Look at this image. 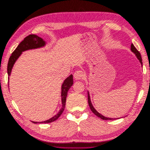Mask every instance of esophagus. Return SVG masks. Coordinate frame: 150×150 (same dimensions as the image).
Returning a JSON list of instances; mask_svg holds the SVG:
<instances>
[{"label":"esophagus","instance_id":"1","mask_svg":"<svg viewBox=\"0 0 150 150\" xmlns=\"http://www.w3.org/2000/svg\"><path fill=\"white\" fill-rule=\"evenodd\" d=\"M84 77V74L83 71H77L74 72V78L76 80H79V79H81L83 78Z\"/></svg>","mask_w":150,"mask_h":150}]
</instances>
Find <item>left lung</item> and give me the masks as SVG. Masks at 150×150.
Wrapping results in <instances>:
<instances>
[{
    "instance_id": "8db88e82",
    "label": "left lung",
    "mask_w": 150,
    "mask_h": 150,
    "mask_svg": "<svg viewBox=\"0 0 150 150\" xmlns=\"http://www.w3.org/2000/svg\"><path fill=\"white\" fill-rule=\"evenodd\" d=\"M131 51L136 55V56L137 57V58L138 59V60H139L140 63L141 64V66H143L142 59H141V54H140V53H139V52L136 49V47L134 46V45H133L132 43L131 44ZM88 100L89 106H90V107L91 110L93 112V113H94V114H95L97 117H100V119H103V120H114V119H111V118H108V117H105V116L102 115V114H100V113H98V112H97V111L95 110V108L93 107V105H92V103H91V100H90V94H89V91H88Z\"/></svg>"
}]
</instances>
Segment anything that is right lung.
Masks as SVG:
<instances>
[{"instance_id":"obj_1","label":"right lung","mask_w":150,"mask_h":150,"mask_svg":"<svg viewBox=\"0 0 150 150\" xmlns=\"http://www.w3.org/2000/svg\"><path fill=\"white\" fill-rule=\"evenodd\" d=\"M46 45L45 42L42 38L39 37L38 36L36 35H30L24 39L23 41L20 43L15 50L12 53L10 58L9 59V62L7 64V74H8V80H9V76L11 75L12 69L13 67L14 64H15L16 60L19 57V56L21 55L23 52L26 50L35 49L43 47ZM73 84V76L71 74L69 76L64 80V81L62 85V91H61V98H62V108H60L59 112L54 115L51 119H48L46 121L41 122V123H50L56 120L61 115L62 112L65 108L66 97L67 95V91L69 90V88ZM33 123H37L36 122H33Z\"/></svg>"}]
</instances>
